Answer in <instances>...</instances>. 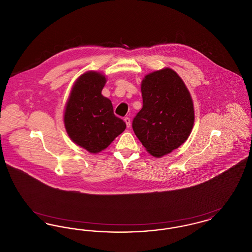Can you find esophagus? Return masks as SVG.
<instances>
[{
    "label": "esophagus",
    "instance_id": "1",
    "mask_svg": "<svg viewBox=\"0 0 252 252\" xmlns=\"http://www.w3.org/2000/svg\"><path fill=\"white\" fill-rule=\"evenodd\" d=\"M124 120H125V123L126 124V126H127V127H130V123H131V122H130V118L126 117Z\"/></svg>",
    "mask_w": 252,
    "mask_h": 252
}]
</instances>
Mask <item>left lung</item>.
Listing matches in <instances>:
<instances>
[{
	"instance_id": "1",
	"label": "left lung",
	"mask_w": 252,
	"mask_h": 252,
	"mask_svg": "<svg viewBox=\"0 0 252 252\" xmlns=\"http://www.w3.org/2000/svg\"><path fill=\"white\" fill-rule=\"evenodd\" d=\"M141 91L144 105L132 127L146 151L161 158L179 148L192 132V96L180 75L168 67L146 74Z\"/></svg>"
}]
</instances>
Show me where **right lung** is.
I'll list each match as a JSON object with an SVG mask.
<instances>
[{"instance_id":"right-lung-1","label":"right lung","mask_w":252,"mask_h":252,"mask_svg":"<svg viewBox=\"0 0 252 252\" xmlns=\"http://www.w3.org/2000/svg\"><path fill=\"white\" fill-rule=\"evenodd\" d=\"M107 76L88 71L72 86L64 110V126L70 139L92 154L105 150L126 127L113 113L111 101L102 95Z\"/></svg>"}]
</instances>
